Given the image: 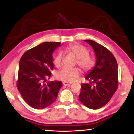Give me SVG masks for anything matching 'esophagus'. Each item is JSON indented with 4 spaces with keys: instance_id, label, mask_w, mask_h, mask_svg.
<instances>
[{
    "instance_id": "esophagus-1",
    "label": "esophagus",
    "mask_w": 134,
    "mask_h": 134,
    "mask_svg": "<svg viewBox=\"0 0 134 134\" xmlns=\"http://www.w3.org/2000/svg\"><path fill=\"white\" fill-rule=\"evenodd\" d=\"M63 84L64 86H70V85L71 84V83L69 82H63Z\"/></svg>"
}]
</instances>
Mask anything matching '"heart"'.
Here are the masks:
<instances>
[{
    "mask_svg": "<svg viewBox=\"0 0 134 134\" xmlns=\"http://www.w3.org/2000/svg\"><path fill=\"white\" fill-rule=\"evenodd\" d=\"M67 50L71 52L76 58V64L85 71L92 70L95 65V60L89 55V51L87 48L80 44H72L67 48ZM63 52L62 51L56 54L54 58V64L56 66L61 65ZM79 75V70L77 67H64L56 74V78L60 80L71 82L75 81Z\"/></svg>",
    "mask_w": 134,
    "mask_h": 134,
    "instance_id": "heart-1",
    "label": "heart"
}]
</instances>
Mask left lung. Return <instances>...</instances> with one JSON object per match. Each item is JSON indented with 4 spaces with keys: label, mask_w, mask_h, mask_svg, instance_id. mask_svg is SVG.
<instances>
[{
    "label": "left lung",
    "mask_w": 134,
    "mask_h": 134,
    "mask_svg": "<svg viewBox=\"0 0 134 134\" xmlns=\"http://www.w3.org/2000/svg\"><path fill=\"white\" fill-rule=\"evenodd\" d=\"M84 41L94 51L96 63L85 76L90 83L81 85L79 99L90 109H97L110 101L118 89V63L107 48L90 40Z\"/></svg>",
    "instance_id": "left-lung-1"
}]
</instances>
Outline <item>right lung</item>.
Segmentation results:
<instances>
[{
    "label": "right lung",
    "mask_w": 134,
    "mask_h": 134,
    "mask_svg": "<svg viewBox=\"0 0 134 134\" xmlns=\"http://www.w3.org/2000/svg\"><path fill=\"white\" fill-rule=\"evenodd\" d=\"M59 42H44L25 52L19 63L16 86L22 98L35 109H41L56 101L61 81H46L53 69L52 53Z\"/></svg>",
    "instance_id": "right-lung-1"
}]
</instances>
